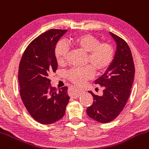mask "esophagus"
Returning <instances> with one entry per match:
<instances>
[{
  "mask_svg": "<svg viewBox=\"0 0 149 149\" xmlns=\"http://www.w3.org/2000/svg\"><path fill=\"white\" fill-rule=\"evenodd\" d=\"M74 91L72 93L71 96H72L74 98L79 97V96H80V95L82 94V90H77V88H74Z\"/></svg>",
  "mask_w": 149,
  "mask_h": 149,
  "instance_id": "1",
  "label": "esophagus"
}]
</instances>
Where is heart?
I'll list each match as a JSON object with an SVG mask.
<instances>
[{
	"label": "heart",
	"instance_id": "obj_1",
	"mask_svg": "<svg viewBox=\"0 0 149 149\" xmlns=\"http://www.w3.org/2000/svg\"><path fill=\"white\" fill-rule=\"evenodd\" d=\"M70 43L79 49L87 53L86 66L83 68L72 69L67 73V79L77 86L85 85L92 79L95 72L101 74L108 70L113 62L115 50L113 45L107 41H100L90 33H80L70 39ZM69 49L63 42H58L54 48V56L59 65L66 63Z\"/></svg>",
	"mask_w": 149,
	"mask_h": 149
}]
</instances>
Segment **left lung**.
<instances>
[{"instance_id": "left-lung-1", "label": "left lung", "mask_w": 149, "mask_h": 149, "mask_svg": "<svg viewBox=\"0 0 149 149\" xmlns=\"http://www.w3.org/2000/svg\"><path fill=\"white\" fill-rule=\"evenodd\" d=\"M117 44L114 59L105 74L95 80L103 87L102 96L93 95V103L87 113L97 122L107 123L118 117L125 107L130 95L135 74L133 56L128 44L120 36L110 32Z\"/></svg>"}]
</instances>
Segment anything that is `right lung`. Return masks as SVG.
<instances>
[{
	"label": "right lung",
	"mask_w": 149,
	"mask_h": 149,
	"mask_svg": "<svg viewBox=\"0 0 149 149\" xmlns=\"http://www.w3.org/2000/svg\"><path fill=\"white\" fill-rule=\"evenodd\" d=\"M67 29H50L33 39L24 52L18 68L20 95L29 114L39 123L62 118L70 97L67 87L51 86L50 74L57 69L54 48Z\"/></svg>",
	"instance_id": "right-lung-1"
}]
</instances>
